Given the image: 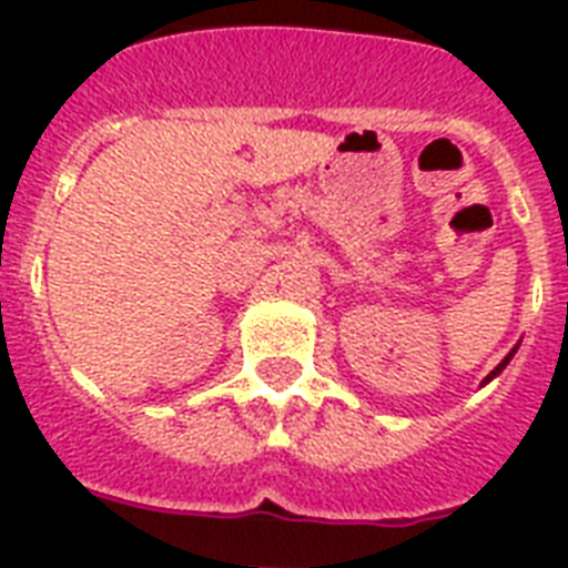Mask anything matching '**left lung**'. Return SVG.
<instances>
[{
	"mask_svg": "<svg viewBox=\"0 0 568 568\" xmlns=\"http://www.w3.org/2000/svg\"><path fill=\"white\" fill-rule=\"evenodd\" d=\"M513 354H516V351H513ZM513 354H507V356H504V359H501V365H498V368H495V372L489 374V377H486V379H493L495 374H501V372H504V365H507V363H510V359H513Z\"/></svg>",
	"mask_w": 568,
	"mask_h": 568,
	"instance_id": "1",
	"label": "left lung"
}]
</instances>
